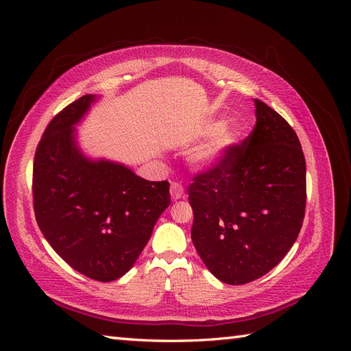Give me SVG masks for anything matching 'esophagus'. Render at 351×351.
Segmentation results:
<instances>
[{
	"label": "esophagus",
	"mask_w": 351,
	"mask_h": 351,
	"mask_svg": "<svg viewBox=\"0 0 351 351\" xmlns=\"http://www.w3.org/2000/svg\"><path fill=\"white\" fill-rule=\"evenodd\" d=\"M169 193H171L173 200H178L184 197V187L180 183H171V187H169Z\"/></svg>",
	"instance_id": "34e87169"
}]
</instances>
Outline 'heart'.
<instances>
[{
  "mask_svg": "<svg viewBox=\"0 0 351 351\" xmlns=\"http://www.w3.org/2000/svg\"><path fill=\"white\" fill-rule=\"evenodd\" d=\"M210 141L195 154L192 162L199 169H212L226 161L232 147L241 141V132L234 125L224 127V121H210L205 125L204 134L211 136Z\"/></svg>",
  "mask_w": 351,
  "mask_h": 351,
  "instance_id": "1",
  "label": "heart"
}]
</instances>
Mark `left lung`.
Instances as JSON below:
<instances>
[{"label":"left lung","instance_id":"left-lung-1","mask_svg":"<svg viewBox=\"0 0 351 351\" xmlns=\"http://www.w3.org/2000/svg\"><path fill=\"white\" fill-rule=\"evenodd\" d=\"M253 132L219 167L193 177L192 241L206 268L231 285L263 277L291 249L306 208V161L295 132L254 99Z\"/></svg>","mask_w":351,"mask_h":351}]
</instances>
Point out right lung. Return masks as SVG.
<instances>
[{
    "label": "right lung",
    "mask_w": 351,
    "mask_h": 351,
    "mask_svg": "<svg viewBox=\"0 0 351 351\" xmlns=\"http://www.w3.org/2000/svg\"><path fill=\"white\" fill-rule=\"evenodd\" d=\"M98 98L84 95L49 121L34 161V208L42 234L73 269L101 282L129 271L171 204L168 182L90 159L76 125Z\"/></svg>",
    "instance_id": "1"
}]
</instances>
